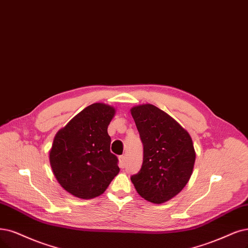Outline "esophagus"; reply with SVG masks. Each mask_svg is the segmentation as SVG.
Wrapping results in <instances>:
<instances>
[{
    "instance_id": "obj_1",
    "label": "esophagus",
    "mask_w": 248,
    "mask_h": 248,
    "mask_svg": "<svg viewBox=\"0 0 248 248\" xmlns=\"http://www.w3.org/2000/svg\"><path fill=\"white\" fill-rule=\"evenodd\" d=\"M118 160H119V167H121L122 169H124V166H125V156H124V155H122V156H119Z\"/></svg>"
}]
</instances>
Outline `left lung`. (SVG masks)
<instances>
[{
  "instance_id": "obj_1",
  "label": "left lung",
  "mask_w": 248,
  "mask_h": 248,
  "mask_svg": "<svg viewBox=\"0 0 248 248\" xmlns=\"http://www.w3.org/2000/svg\"><path fill=\"white\" fill-rule=\"evenodd\" d=\"M143 143L141 170L131 181L145 200L163 203L175 197L191 178L195 150L189 133L152 104L131 109Z\"/></svg>"
}]
</instances>
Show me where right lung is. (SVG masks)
<instances>
[{
	"label": "right lung",
	"instance_id": "1",
	"mask_svg": "<svg viewBox=\"0 0 248 248\" xmlns=\"http://www.w3.org/2000/svg\"><path fill=\"white\" fill-rule=\"evenodd\" d=\"M114 114V107L94 103L55 136L50 150L51 168L61 187L73 196L92 199L103 194L119 172L107 133Z\"/></svg>",
	"mask_w": 248,
	"mask_h": 248
}]
</instances>
